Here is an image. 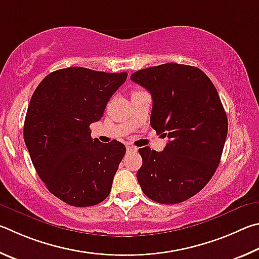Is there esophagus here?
I'll list each match as a JSON object with an SVG mask.
<instances>
[{
  "mask_svg": "<svg viewBox=\"0 0 259 259\" xmlns=\"http://www.w3.org/2000/svg\"><path fill=\"white\" fill-rule=\"evenodd\" d=\"M138 148L134 146H127V152H137Z\"/></svg>",
  "mask_w": 259,
  "mask_h": 259,
  "instance_id": "1",
  "label": "esophagus"
}]
</instances>
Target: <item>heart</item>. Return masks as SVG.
Instances as JSON below:
<instances>
[{
	"instance_id": "heart-1",
	"label": "heart",
	"mask_w": 259,
	"mask_h": 259,
	"mask_svg": "<svg viewBox=\"0 0 259 259\" xmlns=\"http://www.w3.org/2000/svg\"><path fill=\"white\" fill-rule=\"evenodd\" d=\"M135 92H140V91H134V92H133V93H135Z\"/></svg>"
}]
</instances>
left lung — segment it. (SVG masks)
I'll return each instance as SVG.
<instances>
[{
  "label": "left lung",
  "instance_id": "8db88e82",
  "mask_svg": "<svg viewBox=\"0 0 259 259\" xmlns=\"http://www.w3.org/2000/svg\"><path fill=\"white\" fill-rule=\"evenodd\" d=\"M131 79L150 92L151 127L169 139L161 152L139 149L140 187L159 203L188 200L206 187L221 161L228 117L219 92L199 68L173 62L135 71Z\"/></svg>",
  "mask_w": 259,
  "mask_h": 259
}]
</instances>
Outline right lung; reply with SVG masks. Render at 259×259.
Segmentation results:
<instances>
[{"mask_svg": "<svg viewBox=\"0 0 259 259\" xmlns=\"http://www.w3.org/2000/svg\"><path fill=\"white\" fill-rule=\"evenodd\" d=\"M127 72L69 67L49 74L27 109L24 140L40 180L53 196L74 207L98 205L110 193L126 148L91 138Z\"/></svg>", "mask_w": 259, "mask_h": 259, "instance_id": "right-lung-1", "label": "right lung"}]
</instances>
